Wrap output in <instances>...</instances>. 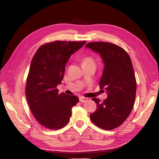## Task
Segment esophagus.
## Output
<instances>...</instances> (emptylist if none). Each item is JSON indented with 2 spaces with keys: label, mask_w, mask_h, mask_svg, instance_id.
<instances>
[{
  "label": "esophagus",
  "mask_w": 159,
  "mask_h": 159,
  "mask_svg": "<svg viewBox=\"0 0 159 159\" xmlns=\"http://www.w3.org/2000/svg\"><path fill=\"white\" fill-rule=\"evenodd\" d=\"M88 100V98H84V97H80V102H81V103H84V102H86Z\"/></svg>",
  "instance_id": "1"
}]
</instances>
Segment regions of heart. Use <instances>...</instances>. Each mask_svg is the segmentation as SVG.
Returning <instances> with one entry per match:
<instances>
[{
	"label": "heart",
	"instance_id": "b5f03b06",
	"mask_svg": "<svg viewBox=\"0 0 159 159\" xmlns=\"http://www.w3.org/2000/svg\"><path fill=\"white\" fill-rule=\"evenodd\" d=\"M82 64H95V62L91 57H85L83 60Z\"/></svg>",
	"mask_w": 159,
	"mask_h": 159
}]
</instances>
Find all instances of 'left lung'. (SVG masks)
<instances>
[{"instance_id": "obj_1", "label": "left lung", "mask_w": 159, "mask_h": 159, "mask_svg": "<svg viewBox=\"0 0 159 159\" xmlns=\"http://www.w3.org/2000/svg\"><path fill=\"white\" fill-rule=\"evenodd\" d=\"M85 47L102 57L104 68L99 86L107 94L103 102L93 99L97 109L90 119L100 128L113 129L125 121L135 99L137 83L131 58L122 48L111 43L90 42Z\"/></svg>"}]
</instances>
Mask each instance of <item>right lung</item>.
I'll return each mask as SVG.
<instances>
[{
	"mask_svg": "<svg viewBox=\"0 0 159 159\" xmlns=\"http://www.w3.org/2000/svg\"><path fill=\"white\" fill-rule=\"evenodd\" d=\"M86 43L55 41L40 46L34 56L26 81V96L37 121L50 129L66 125L71 108L78 103L75 95L58 93L65 67L71 56Z\"/></svg>",
	"mask_w": 159,
	"mask_h": 159,
	"instance_id": "1",
	"label": "right lung"
}]
</instances>
